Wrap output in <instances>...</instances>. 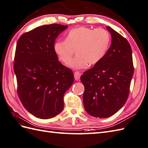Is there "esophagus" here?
Instances as JSON below:
<instances>
[{"instance_id":"esophagus-1","label":"esophagus","mask_w":148,"mask_h":148,"mask_svg":"<svg viewBox=\"0 0 148 148\" xmlns=\"http://www.w3.org/2000/svg\"><path fill=\"white\" fill-rule=\"evenodd\" d=\"M81 76V73H80L79 71H75V73H74V77H75V80H80V78Z\"/></svg>"}]
</instances>
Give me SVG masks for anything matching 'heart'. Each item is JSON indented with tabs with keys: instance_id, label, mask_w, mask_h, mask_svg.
<instances>
[{
	"instance_id": "obj_1",
	"label": "heart",
	"mask_w": 148,
	"mask_h": 148,
	"mask_svg": "<svg viewBox=\"0 0 148 148\" xmlns=\"http://www.w3.org/2000/svg\"><path fill=\"white\" fill-rule=\"evenodd\" d=\"M110 35L104 28L92 29L80 27L68 32L65 40L58 41L54 51L59 60L66 65L70 62L75 51L77 57L69 65L74 70H81L88 64L101 61L109 47Z\"/></svg>"
}]
</instances>
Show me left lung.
Returning <instances> with one entry per match:
<instances>
[{
  "label": "left lung",
  "mask_w": 148,
  "mask_h": 148,
  "mask_svg": "<svg viewBox=\"0 0 148 148\" xmlns=\"http://www.w3.org/2000/svg\"><path fill=\"white\" fill-rule=\"evenodd\" d=\"M106 28L112 38L110 47L101 61L80 77L85 87V110L97 118L110 117L123 106L134 73L129 42L113 28Z\"/></svg>",
  "instance_id": "left-lung-1"
}]
</instances>
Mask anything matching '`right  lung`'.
Masks as SVG:
<instances>
[{
	"instance_id": "add662e5",
	"label": "right lung",
	"mask_w": 148,
	"mask_h": 148,
	"mask_svg": "<svg viewBox=\"0 0 148 148\" xmlns=\"http://www.w3.org/2000/svg\"><path fill=\"white\" fill-rule=\"evenodd\" d=\"M68 26L44 25L25 33L16 45L14 71L19 99L29 113L49 119L63 110V97L74 82L70 69L54 51L55 40Z\"/></svg>"
}]
</instances>
